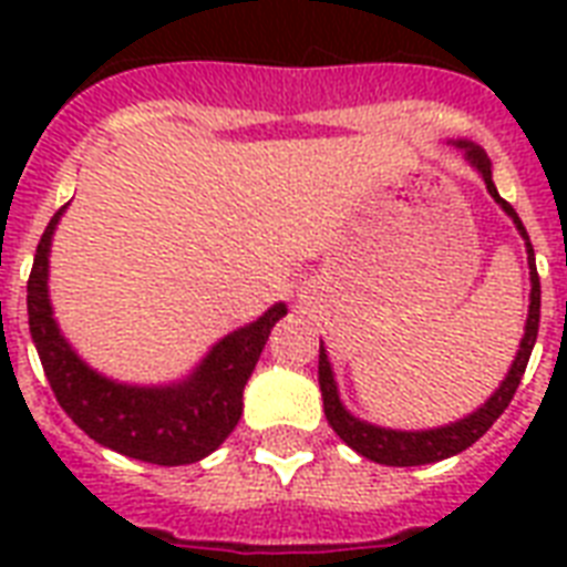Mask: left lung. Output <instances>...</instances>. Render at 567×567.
<instances>
[{
	"instance_id": "1",
	"label": "left lung",
	"mask_w": 567,
	"mask_h": 567,
	"mask_svg": "<svg viewBox=\"0 0 567 567\" xmlns=\"http://www.w3.org/2000/svg\"><path fill=\"white\" fill-rule=\"evenodd\" d=\"M450 146H456L458 153H465V162L480 173V179L485 182V190L492 194V199L501 205L506 217L515 223V229L524 238V247H527V267H529V309H527V323H524V338H520V347L515 359H512L509 373L503 377V382L494 388V394L485 400L480 409H474L465 417L458 421H450L444 426H430V430H391V426H379V423L362 421L355 417L350 409L341 400V391H338L336 371H332V362H329L327 347L320 341V362H318V379H320V394H323V412H327L329 426L338 432V439L344 441L347 447H353L359 456L371 458L377 465H391V467H414V465H432V462H441V458H450L467 450L476 439H483L488 426H492L497 417L503 414V409L509 405V400L515 396L520 385V377L527 371L529 353L536 347L538 336V318H542V285H538V270H536V252H533V244H529V235L520 223L518 212L512 208L497 188H494L492 179V162L485 155L483 146H476L474 141L467 137H458V141H447Z\"/></svg>"
}]
</instances>
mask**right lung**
Returning a JSON list of instances; mask_svg holds the SVG:
<instances>
[{
	"instance_id": "1",
	"label": "right lung",
	"mask_w": 567,
	"mask_h": 567,
	"mask_svg": "<svg viewBox=\"0 0 567 567\" xmlns=\"http://www.w3.org/2000/svg\"><path fill=\"white\" fill-rule=\"evenodd\" d=\"M49 220L29 276V329L58 403L96 444L150 465H194L220 447L244 412V385L256 371L285 302L223 336L188 377L164 385L120 382L84 362L66 341L49 300V252L61 214Z\"/></svg>"
}]
</instances>
